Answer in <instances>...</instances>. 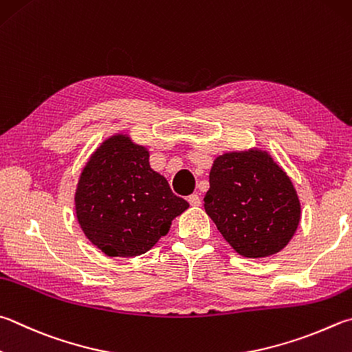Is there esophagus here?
Returning a JSON list of instances; mask_svg holds the SVG:
<instances>
[{"label":"esophagus","instance_id":"obj_1","mask_svg":"<svg viewBox=\"0 0 352 352\" xmlns=\"http://www.w3.org/2000/svg\"><path fill=\"white\" fill-rule=\"evenodd\" d=\"M188 201L190 203V206H200V204H201L200 195H198V194H190L188 197Z\"/></svg>","mask_w":352,"mask_h":352}]
</instances>
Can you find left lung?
I'll list each match as a JSON object with an SVG mask.
<instances>
[{
	"mask_svg": "<svg viewBox=\"0 0 352 352\" xmlns=\"http://www.w3.org/2000/svg\"><path fill=\"white\" fill-rule=\"evenodd\" d=\"M204 210L235 252L263 258L291 241L302 217L297 190L270 152H225L214 160Z\"/></svg>",
	"mask_w": 352,
	"mask_h": 352,
	"instance_id": "left-lung-1",
	"label": "left lung"
}]
</instances>
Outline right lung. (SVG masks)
<instances>
[{
	"instance_id": "obj_1",
	"label": "right lung",
	"mask_w": 352,
	"mask_h": 352,
	"mask_svg": "<svg viewBox=\"0 0 352 352\" xmlns=\"http://www.w3.org/2000/svg\"><path fill=\"white\" fill-rule=\"evenodd\" d=\"M188 208L151 168L148 148L127 133H115L95 149L75 190L80 228L107 257L148 252Z\"/></svg>"
}]
</instances>
